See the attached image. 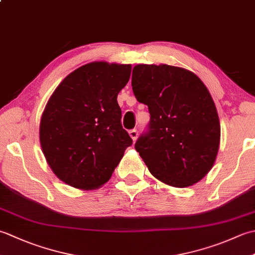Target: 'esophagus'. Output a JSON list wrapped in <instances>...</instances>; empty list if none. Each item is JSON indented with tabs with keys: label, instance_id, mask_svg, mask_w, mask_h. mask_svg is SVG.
Returning <instances> with one entry per match:
<instances>
[{
	"label": "esophagus",
	"instance_id": "obj_1",
	"mask_svg": "<svg viewBox=\"0 0 255 255\" xmlns=\"http://www.w3.org/2000/svg\"><path fill=\"white\" fill-rule=\"evenodd\" d=\"M129 136H130V138L133 140H136L137 139V137H138V131H137V129H132V130H130L129 131Z\"/></svg>",
	"mask_w": 255,
	"mask_h": 255
}]
</instances>
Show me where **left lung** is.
Returning a JSON list of instances; mask_svg holds the SVG:
<instances>
[{
	"label": "left lung",
	"mask_w": 255,
	"mask_h": 255,
	"mask_svg": "<svg viewBox=\"0 0 255 255\" xmlns=\"http://www.w3.org/2000/svg\"><path fill=\"white\" fill-rule=\"evenodd\" d=\"M131 85L148 106V130L134 148L151 174L167 185L187 187L213 167L220 123L209 91L196 74L167 64H137Z\"/></svg>",
	"instance_id": "obj_1"
}]
</instances>
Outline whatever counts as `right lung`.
<instances>
[{
    "instance_id": "right-lung-1",
    "label": "right lung",
    "mask_w": 255,
    "mask_h": 255,
    "mask_svg": "<svg viewBox=\"0 0 255 255\" xmlns=\"http://www.w3.org/2000/svg\"><path fill=\"white\" fill-rule=\"evenodd\" d=\"M130 73V64L91 62L70 73L50 96L40 144L53 173L68 185L101 187L132 144L117 103Z\"/></svg>"
}]
</instances>
